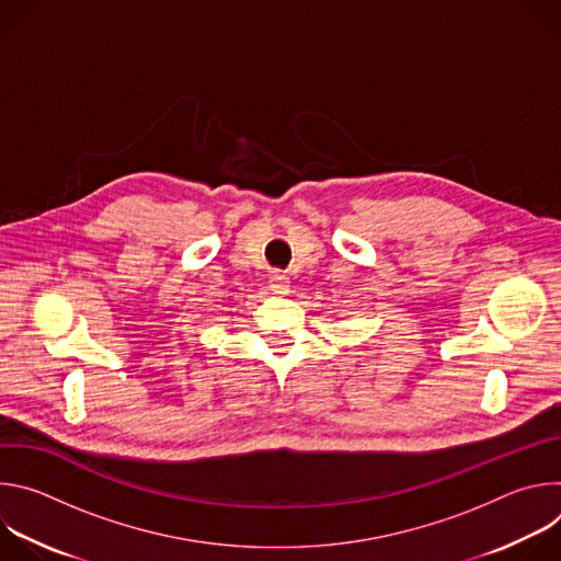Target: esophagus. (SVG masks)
<instances>
[{"label": "esophagus", "instance_id": "34e87169", "mask_svg": "<svg viewBox=\"0 0 561 561\" xmlns=\"http://www.w3.org/2000/svg\"><path fill=\"white\" fill-rule=\"evenodd\" d=\"M271 290L277 295H286L288 293V277L282 271H273L271 275Z\"/></svg>", "mask_w": 561, "mask_h": 561}]
</instances>
